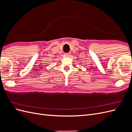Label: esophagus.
<instances>
[{"label": "esophagus", "instance_id": "34e87169", "mask_svg": "<svg viewBox=\"0 0 132 132\" xmlns=\"http://www.w3.org/2000/svg\"><path fill=\"white\" fill-rule=\"evenodd\" d=\"M70 53H64V55H66V56H69V55H70Z\"/></svg>", "mask_w": 132, "mask_h": 132}]
</instances>
